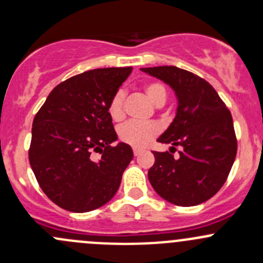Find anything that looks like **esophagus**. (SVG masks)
Wrapping results in <instances>:
<instances>
[{"label": "esophagus", "mask_w": 263, "mask_h": 263, "mask_svg": "<svg viewBox=\"0 0 263 263\" xmlns=\"http://www.w3.org/2000/svg\"><path fill=\"white\" fill-rule=\"evenodd\" d=\"M141 153H142V151L139 150V148H134V155H135V156L141 155Z\"/></svg>", "instance_id": "obj_1"}]
</instances>
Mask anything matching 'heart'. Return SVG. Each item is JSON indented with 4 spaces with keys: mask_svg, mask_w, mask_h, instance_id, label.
Segmentation results:
<instances>
[{
    "mask_svg": "<svg viewBox=\"0 0 263 263\" xmlns=\"http://www.w3.org/2000/svg\"><path fill=\"white\" fill-rule=\"evenodd\" d=\"M144 91L146 97L156 107H161L168 99V90L166 86L160 81H150L144 85ZM124 91L118 90L115 92L109 102L108 112L115 121H119L124 116ZM160 132V128L154 122H127L126 124L119 127L118 136L121 141L131 145L134 147H145L150 144L151 140L156 137Z\"/></svg>",
    "mask_w": 263,
    "mask_h": 263,
    "instance_id": "b5f03b06",
    "label": "heart"
}]
</instances>
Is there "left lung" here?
I'll use <instances>...</instances> for the list:
<instances>
[{"label": "left lung", "mask_w": 263, "mask_h": 263, "mask_svg": "<svg viewBox=\"0 0 263 263\" xmlns=\"http://www.w3.org/2000/svg\"><path fill=\"white\" fill-rule=\"evenodd\" d=\"M171 85L178 97L177 116L158 139L171 151H153L148 181L160 197L177 206L210 200L224 185L237 155V136L230 110L205 79L176 66L142 68ZM182 146L180 156L173 150Z\"/></svg>", "instance_id": "8db88e82"}]
</instances>
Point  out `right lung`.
<instances>
[{
	"mask_svg": "<svg viewBox=\"0 0 263 263\" xmlns=\"http://www.w3.org/2000/svg\"><path fill=\"white\" fill-rule=\"evenodd\" d=\"M132 67L95 68L58 84L33 121L29 161L47 197L72 213L105 205L134 158L117 134L109 102ZM92 152L102 154L99 161Z\"/></svg>",
	"mask_w": 263,
	"mask_h": 263,
	"instance_id": "obj_1",
	"label": "right lung"
}]
</instances>
